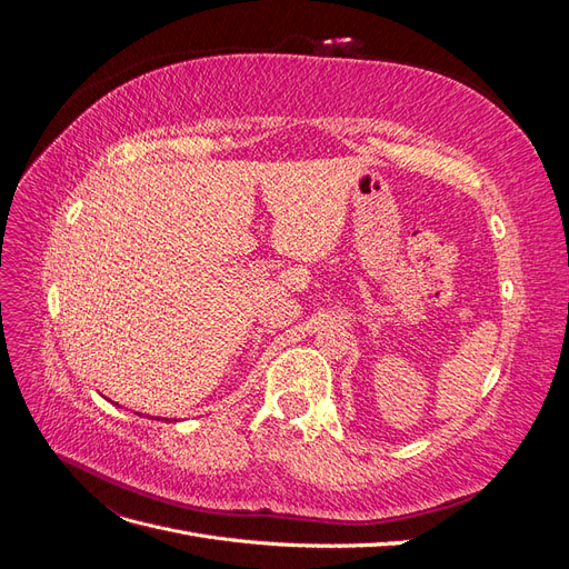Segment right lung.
<instances>
[{"label":"right lung","mask_w":569,"mask_h":569,"mask_svg":"<svg viewBox=\"0 0 569 569\" xmlns=\"http://www.w3.org/2000/svg\"><path fill=\"white\" fill-rule=\"evenodd\" d=\"M134 416H142V412H134ZM153 420H159V418H153Z\"/></svg>","instance_id":"add662e5"}]
</instances>
